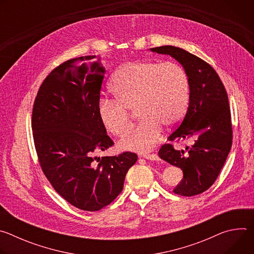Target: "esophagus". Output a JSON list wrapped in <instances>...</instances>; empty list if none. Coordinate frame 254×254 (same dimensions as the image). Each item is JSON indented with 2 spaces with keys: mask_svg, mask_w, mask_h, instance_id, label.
<instances>
[{
  "mask_svg": "<svg viewBox=\"0 0 254 254\" xmlns=\"http://www.w3.org/2000/svg\"><path fill=\"white\" fill-rule=\"evenodd\" d=\"M143 158L147 160H151V161H159V156L156 154H144Z\"/></svg>",
  "mask_w": 254,
  "mask_h": 254,
  "instance_id": "34e87169",
  "label": "esophagus"
}]
</instances>
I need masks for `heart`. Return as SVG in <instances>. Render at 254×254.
<instances>
[{"instance_id": "1", "label": "heart", "mask_w": 254, "mask_h": 254, "mask_svg": "<svg viewBox=\"0 0 254 254\" xmlns=\"http://www.w3.org/2000/svg\"><path fill=\"white\" fill-rule=\"evenodd\" d=\"M111 89L116 100L100 98L97 115L104 129L116 136L129 127L136 110L141 122L120 140L125 151L146 153L158 142L162 126L173 127L186 113L190 83L185 69L176 62L132 61L114 76Z\"/></svg>"}]
</instances>
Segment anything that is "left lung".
Masks as SVG:
<instances>
[{
    "label": "left lung",
    "instance_id": "left-lung-1",
    "mask_svg": "<svg viewBox=\"0 0 254 254\" xmlns=\"http://www.w3.org/2000/svg\"><path fill=\"white\" fill-rule=\"evenodd\" d=\"M168 54L183 65L190 83L187 113L168 137L169 141L192 137L187 153L165 143L159 156L183 171V180L174 189L181 196H195L208 190L219 176L232 146L231 114L226 89L214 68L188 51L175 46L151 48Z\"/></svg>",
    "mask_w": 254,
    "mask_h": 254
}]
</instances>
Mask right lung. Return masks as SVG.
I'll return each instance as SVG.
<instances>
[{
    "label": "right lung",
    "mask_w": 254,
    "mask_h": 254,
    "mask_svg": "<svg viewBox=\"0 0 254 254\" xmlns=\"http://www.w3.org/2000/svg\"><path fill=\"white\" fill-rule=\"evenodd\" d=\"M95 55L67 60L42 82L32 112V130L41 169L55 191L84 211H98L123 191L128 169L137 156L125 152L98 158L111 148L97 115L104 77Z\"/></svg>",
    "instance_id": "1"
}]
</instances>
